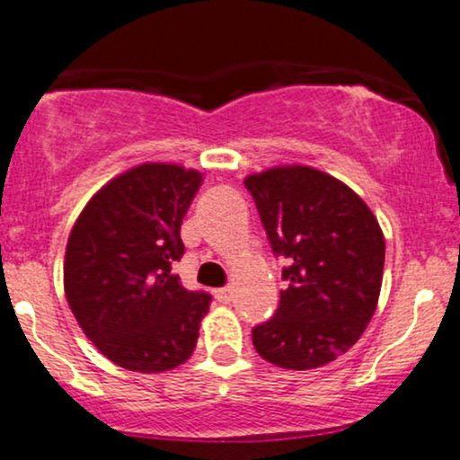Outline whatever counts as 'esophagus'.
<instances>
[{
  "instance_id": "34e87169",
  "label": "esophagus",
  "mask_w": 460,
  "mask_h": 460,
  "mask_svg": "<svg viewBox=\"0 0 460 460\" xmlns=\"http://www.w3.org/2000/svg\"><path fill=\"white\" fill-rule=\"evenodd\" d=\"M216 299L220 301V304H229V301H234V288H218L216 290Z\"/></svg>"
}]
</instances>
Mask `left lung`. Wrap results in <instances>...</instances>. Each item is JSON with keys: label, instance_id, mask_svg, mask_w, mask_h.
Masks as SVG:
<instances>
[{"label": "left lung", "instance_id": "obj_1", "mask_svg": "<svg viewBox=\"0 0 460 460\" xmlns=\"http://www.w3.org/2000/svg\"><path fill=\"white\" fill-rule=\"evenodd\" d=\"M270 249L288 266L279 307L253 327L264 360L295 371L336 360L367 330L385 270V235L365 200L307 165L244 179Z\"/></svg>", "mask_w": 460, "mask_h": 460}]
</instances>
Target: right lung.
I'll return each mask as SVG.
<instances>
[{"label": "right lung", "mask_w": 460, "mask_h": 460, "mask_svg": "<svg viewBox=\"0 0 460 460\" xmlns=\"http://www.w3.org/2000/svg\"><path fill=\"white\" fill-rule=\"evenodd\" d=\"M203 174L144 164L109 181L75 220L65 251V296L87 338L115 365L161 373L183 365L211 296L172 266L181 222Z\"/></svg>", "instance_id": "right-lung-1"}]
</instances>
